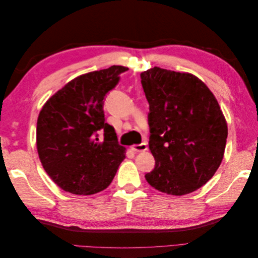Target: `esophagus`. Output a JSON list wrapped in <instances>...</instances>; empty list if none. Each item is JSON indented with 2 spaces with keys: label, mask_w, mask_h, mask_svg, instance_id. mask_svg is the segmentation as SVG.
Returning a JSON list of instances; mask_svg holds the SVG:
<instances>
[{
  "label": "esophagus",
  "mask_w": 258,
  "mask_h": 258,
  "mask_svg": "<svg viewBox=\"0 0 258 258\" xmlns=\"http://www.w3.org/2000/svg\"><path fill=\"white\" fill-rule=\"evenodd\" d=\"M131 150L134 152L140 153V152H144L147 150V144L146 143H141V144H136L131 146Z\"/></svg>",
  "instance_id": "obj_1"
}]
</instances>
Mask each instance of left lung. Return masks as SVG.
I'll list each match as a JSON object with an SVG mask.
<instances>
[{
  "label": "left lung",
  "instance_id": "left-lung-1",
  "mask_svg": "<svg viewBox=\"0 0 258 258\" xmlns=\"http://www.w3.org/2000/svg\"><path fill=\"white\" fill-rule=\"evenodd\" d=\"M141 84L155 158L146 181L165 194L192 192L212 178L224 157L228 129L217 100L189 73L155 67L141 73Z\"/></svg>",
  "mask_w": 258,
  "mask_h": 258
}]
</instances>
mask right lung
Listing matches in <instances>:
<instances>
[{
	"instance_id": "add662e5",
	"label": "right lung",
	"mask_w": 258,
	"mask_h": 258,
	"mask_svg": "<svg viewBox=\"0 0 258 258\" xmlns=\"http://www.w3.org/2000/svg\"><path fill=\"white\" fill-rule=\"evenodd\" d=\"M128 68L108 69L76 77L57 91L40 112L36 126L38 157L52 181L74 195H92L111 184L126 148L105 122L106 93ZM104 132L102 142L98 131Z\"/></svg>"
}]
</instances>
